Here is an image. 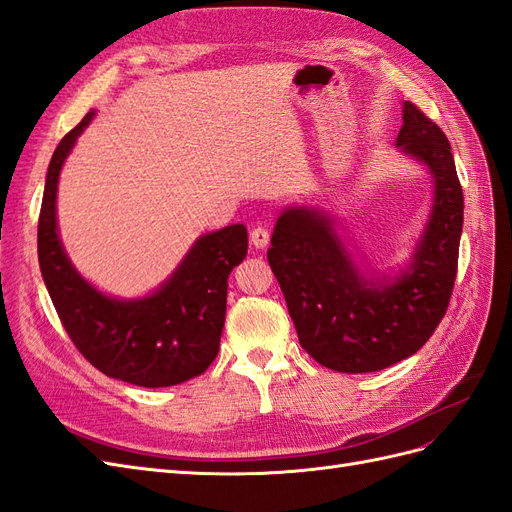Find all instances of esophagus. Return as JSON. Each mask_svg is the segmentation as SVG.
<instances>
[{"label": "esophagus", "instance_id": "34e87169", "mask_svg": "<svg viewBox=\"0 0 512 512\" xmlns=\"http://www.w3.org/2000/svg\"><path fill=\"white\" fill-rule=\"evenodd\" d=\"M270 242V231L266 227H253L251 229V244L255 248H266Z\"/></svg>", "mask_w": 512, "mask_h": 512}]
</instances>
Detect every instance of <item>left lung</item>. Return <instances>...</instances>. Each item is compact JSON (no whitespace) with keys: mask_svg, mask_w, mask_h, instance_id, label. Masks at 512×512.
Listing matches in <instances>:
<instances>
[{"mask_svg":"<svg viewBox=\"0 0 512 512\" xmlns=\"http://www.w3.org/2000/svg\"><path fill=\"white\" fill-rule=\"evenodd\" d=\"M397 145L425 163L435 201L410 268L371 283L349 259L332 221L289 208L272 233L268 264L279 281L298 341L326 369L371 373L416 354L446 315L457 279L463 191L442 128L414 102L403 105Z\"/></svg>","mask_w":512,"mask_h":512,"instance_id":"obj_1","label":"left lung"}]
</instances>
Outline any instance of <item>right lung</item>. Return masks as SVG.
<instances>
[{
	"label": "right lung",
	"mask_w": 512,
	"mask_h": 512,
	"mask_svg": "<svg viewBox=\"0 0 512 512\" xmlns=\"http://www.w3.org/2000/svg\"><path fill=\"white\" fill-rule=\"evenodd\" d=\"M92 115L64 135L49 163L38 218L42 279L70 341L100 373L143 388L184 384L218 354L229 274L248 251L246 227L229 225L199 238L171 279L148 298L102 296L72 268L55 225L60 169Z\"/></svg>",
	"instance_id": "right-lung-1"
}]
</instances>
